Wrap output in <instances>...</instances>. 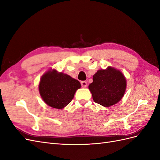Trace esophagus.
<instances>
[{
    "label": "esophagus",
    "mask_w": 160,
    "mask_h": 160,
    "mask_svg": "<svg viewBox=\"0 0 160 160\" xmlns=\"http://www.w3.org/2000/svg\"><path fill=\"white\" fill-rule=\"evenodd\" d=\"M81 85L82 86V88H86L87 86H88V83L85 81H82L81 82Z\"/></svg>",
    "instance_id": "esophagus-1"
}]
</instances>
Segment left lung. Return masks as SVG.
<instances>
[{
	"instance_id": "left-lung-1",
	"label": "left lung",
	"mask_w": 160,
	"mask_h": 160,
	"mask_svg": "<svg viewBox=\"0 0 160 160\" xmlns=\"http://www.w3.org/2000/svg\"><path fill=\"white\" fill-rule=\"evenodd\" d=\"M89 89L95 102L108 108L122 99L126 89V80L122 72L109 67L96 72Z\"/></svg>"
}]
</instances>
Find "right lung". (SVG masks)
<instances>
[{
    "label": "right lung",
    "mask_w": 160,
    "mask_h": 160,
    "mask_svg": "<svg viewBox=\"0 0 160 160\" xmlns=\"http://www.w3.org/2000/svg\"><path fill=\"white\" fill-rule=\"evenodd\" d=\"M80 88L79 81L52 70L42 75L38 89L42 99L48 105L61 109L71 102L75 91Z\"/></svg>",
    "instance_id": "1"
}]
</instances>
